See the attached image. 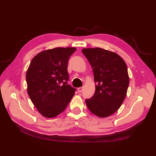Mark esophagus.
I'll use <instances>...</instances> for the list:
<instances>
[{
	"mask_svg": "<svg viewBox=\"0 0 156 156\" xmlns=\"http://www.w3.org/2000/svg\"><path fill=\"white\" fill-rule=\"evenodd\" d=\"M82 90H83V88H82V87H79V88H78V92H81Z\"/></svg>",
	"mask_w": 156,
	"mask_h": 156,
	"instance_id": "1",
	"label": "esophagus"
}]
</instances>
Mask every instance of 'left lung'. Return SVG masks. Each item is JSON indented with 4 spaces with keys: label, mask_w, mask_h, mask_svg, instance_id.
<instances>
[{
    "label": "left lung",
    "mask_w": 156,
    "mask_h": 156,
    "mask_svg": "<svg viewBox=\"0 0 156 156\" xmlns=\"http://www.w3.org/2000/svg\"><path fill=\"white\" fill-rule=\"evenodd\" d=\"M92 68L95 92L86 100L89 110L98 117L111 116L123 102L129 84L127 67L115 52L100 48L82 49Z\"/></svg>",
    "instance_id": "1"
}]
</instances>
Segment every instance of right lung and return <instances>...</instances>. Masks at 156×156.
<instances>
[{"label":"right lung","instance_id":"1","mask_svg":"<svg viewBox=\"0 0 156 156\" xmlns=\"http://www.w3.org/2000/svg\"><path fill=\"white\" fill-rule=\"evenodd\" d=\"M75 48H55L39 52L26 73L27 93L38 112L46 118L58 116L74 95L68 85V62Z\"/></svg>","mask_w":156,"mask_h":156}]
</instances>
